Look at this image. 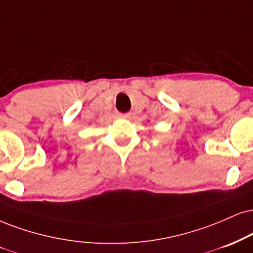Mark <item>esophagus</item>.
Here are the masks:
<instances>
[{"label":"esophagus","mask_w":253,"mask_h":253,"mask_svg":"<svg viewBox=\"0 0 253 253\" xmlns=\"http://www.w3.org/2000/svg\"><path fill=\"white\" fill-rule=\"evenodd\" d=\"M118 117L121 118H129L130 114H118Z\"/></svg>","instance_id":"esophagus-1"}]
</instances>
